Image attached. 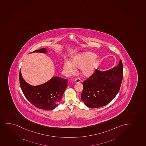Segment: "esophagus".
Returning <instances> with one entry per match:
<instances>
[{"label":"esophagus","instance_id":"34e87169","mask_svg":"<svg viewBox=\"0 0 146 146\" xmlns=\"http://www.w3.org/2000/svg\"><path fill=\"white\" fill-rule=\"evenodd\" d=\"M80 82V78H76L75 79V80H74V82L75 83H79V82Z\"/></svg>","mask_w":146,"mask_h":146}]
</instances>
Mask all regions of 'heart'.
Here are the masks:
<instances>
[{
	"label": "heart",
	"mask_w": 146,
	"mask_h": 146,
	"mask_svg": "<svg viewBox=\"0 0 146 146\" xmlns=\"http://www.w3.org/2000/svg\"><path fill=\"white\" fill-rule=\"evenodd\" d=\"M96 55L91 52H84L77 54L72 59V62L64 64V69L67 73L72 75L75 73L76 68L82 69V74L85 77H91L95 72L98 62Z\"/></svg>",
	"instance_id": "1"
}]
</instances>
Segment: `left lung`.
Here are the masks:
<instances>
[{
  "label": "left lung",
  "instance_id": "1",
  "mask_svg": "<svg viewBox=\"0 0 146 146\" xmlns=\"http://www.w3.org/2000/svg\"><path fill=\"white\" fill-rule=\"evenodd\" d=\"M123 75L121 60L117 66L108 70L96 69L93 75L84 82L81 95L82 102L90 108L107 105L119 92Z\"/></svg>",
  "mask_w": 146,
  "mask_h": 146
}]
</instances>
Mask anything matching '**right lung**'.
Segmentation results:
<instances>
[{"mask_svg":"<svg viewBox=\"0 0 146 146\" xmlns=\"http://www.w3.org/2000/svg\"><path fill=\"white\" fill-rule=\"evenodd\" d=\"M48 53L46 48L36 50L33 52ZM20 87L25 97L37 108L44 110H53L56 108L62 98L67 86V79L54 76L48 82L40 85L33 86L23 79L20 70Z\"/></svg>","mask_w":146,"mask_h":146,"instance_id":"right-lung-1","label":"right lung"}]
</instances>
